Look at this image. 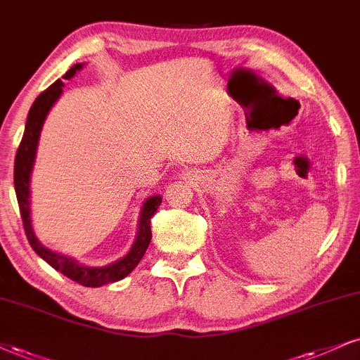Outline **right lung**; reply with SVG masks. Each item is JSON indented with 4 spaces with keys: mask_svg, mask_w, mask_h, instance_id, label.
<instances>
[{
    "mask_svg": "<svg viewBox=\"0 0 360 360\" xmlns=\"http://www.w3.org/2000/svg\"><path fill=\"white\" fill-rule=\"evenodd\" d=\"M83 68V63L73 65L68 72L65 73V79H70L75 77V73L79 72ZM63 82L56 79L50 88H46L41 95L34 100V103L31 105L28 118H26L23 140H21L20 148L16 152L15 158V192L18 198V205H20L21 219H23L25 232L28 237L30 245L33 247V250L41 257V259L50 264L53 269L66 275L68 278H72L77 283H82L85 287H101L106 283H113L125 278L133 269L139 265V262L143 259L148 243L152 240V229H150V219L155 215L157 208L162 203V197L160 195H153L148 197L143 202V207L140 210L139 217V229H136V237L135 242L128 254L122 259L113 262V264L103 265V267H90V265L79 264L78 260H75L73 257L56 254V252L50 250L38 240V237L34 235L33 224H31V173H33L34 160H37V150H38V141L39 135H41V128L44 120H46L48 113L53 108V105L56 103V100L60 98L61 93H63Z\"/></svg>",
    "mask_w": 360,
    "mask_h": 360,
    "instance_id": "1",
    "label": "right lung"
}]
</instances>
